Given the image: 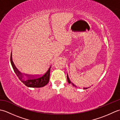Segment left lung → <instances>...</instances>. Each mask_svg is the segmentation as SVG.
<instances>
[{"label": "left lung", "instance_id": "8db88e82", "mask_svg": "<svg viewBox=\"0 0 120 120\" xmlns=\"http://www.w3.org/2000/svg\"><path fill=\"white\" fill-rule=\"evenodd\" d=\"M67 80H68V82L69 83H71V81H70V79H69V78H68V75H67ZM72 85L74 86V85L73 83H72ZM87 89V88H86Z\"/></svg>", "mask_w": 120, "mask_h": 120}]
</instances>
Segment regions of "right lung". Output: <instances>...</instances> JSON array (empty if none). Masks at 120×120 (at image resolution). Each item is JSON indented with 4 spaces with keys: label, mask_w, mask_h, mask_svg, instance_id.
I'll return each instance as SVG.
<instances>
[{
    "label": "right lung",
    "mask_w": 120,
    "mask_h": 120,
    "mask_svg": "<svg viewBox=\"0 0 120 120\" xmlns=\"http://www.w3.org/2000/svg\"><path fill=\"white\" fill-rule=\"evenodd\" d=\"M12 55V53H11ZM11 63L15 73H16L17 77H19V79L25 85H26L28 87L30 88H41L44 86L45 85L49 82V77H50V71L51 67L46 72L44 75L36 77H29L27 79H24L22 78V74L17 70L16 68L15 67L14 64L13 63L12 59H11Z\"/></svg>",
    "instance_id": "1"
}]
</instances>
